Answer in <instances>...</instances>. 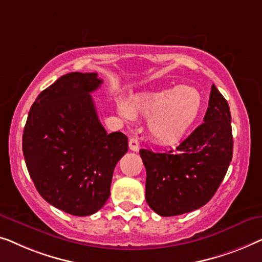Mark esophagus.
I'll return each mask as SVG.
<instances>
[{"label":"esophagus","mask_w":262,"mask_h":262,"mask_svg":"<svg viewBox=\"0 0 262 262\" xmlns=\"http://www.w3.org/2000/svg\"><path fill=\"white\" fill-rule=\"evenodd\" d=\"M129 149L133 152H138L139 150V140L138 138H130L129 139Z\"/></svg>","instance_id":"esophagus-1"}]
</instances>
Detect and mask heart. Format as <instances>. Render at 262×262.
I'll return each instance as SVG.
<instances>
[{
  "label": "heart",
  "mask_w": 262,
  "mask_h": 262,
  "mask_svg": "<svg viewBox=\"0 0 262 262\" xmlns=\"http://www.w3.org/2000/svg\"><path fill=\"white\" fill-rule=\"evenodd\" d=\"M203 98L193 86H177L157 93L138 95L130 102L119 103L124 119H148V132L156 141L169 143L185 134L200 116Z\"/></svg>",
  "instance_id": "1"
}]
</instances>
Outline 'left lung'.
Masks as SVG:
<instances>
[{"label":"left lung","instance_id":"8db88e82","mask_svg":"<svg viewBox=\"0 0 262 262\" xmlns=\"http://www.w3.org/2000/svg\"><path fill=\"white\" fill-rule=\"evenodd\" d=\"M146 167V202L160 216H178L205 205L233 158L228 102L211 86L204 123L167 152L140 149Z\"/></svg>","mask_w":262,"mask_h":262}]
</instances>
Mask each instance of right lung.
<instances>
[{
    "label": "right lung",
    "mask_w": 262,
    "mask_h": 262,
    "mask_svg": "<svg viewBox=\"0 0 262 262\" xmlns=\"http://www.w3.org/2000/svg\"><path fill=\"white\" fill-rule=\"evenodd\" d=\"M97 73L71 72L40 93L22 135L26 166L47 203L73 216L97 212L110 196L128 138L99 122L91 93Z\"/></svg>",
    "instance_id": "right-lung-1"
}]
</instances>
